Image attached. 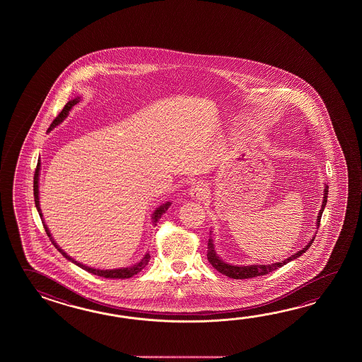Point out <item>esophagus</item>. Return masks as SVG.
<instances>
[{
  "mask_svg": "<svg viewBox=\"0 0 362 362\" xmlns=\"http://www.w3.org/2000/svg\"><path fill=\"white\" fill-rule=\"evenodd\" d=\"M189 194L194 199H204L208 194V185L204 181H198L190 187Z\"/></svg>",
  "mask_w": 362,
  "mask_h": 362,
  "instance_id": "esophagus-1",
  "label": "esophagus"
}]
</instances>
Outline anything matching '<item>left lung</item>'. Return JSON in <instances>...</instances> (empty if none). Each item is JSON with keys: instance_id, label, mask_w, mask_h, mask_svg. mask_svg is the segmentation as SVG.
<instances>
[{"instance_id": "1", "label": "left lung", "mask_w": 362, "mask_h": 362, "mask_svg": "<svg viewBox=\"0 0 362 362\" xmlns=\"http://www.w3.org/2000/svg\"><path fill=\"white\" fill-rule=\"evenodd\" d=\"M327 195H329V186L325 184V189H323V200H322V207L320 209V212H318V216H317V229H318V226H320V221H321V216L323 214V209L326 207V203H327ZM212 233L214 231L211 230V238L208 239V251H207V259L209 264L215 268L217 272H220L221 274H225L226 277L234 278V279H246V278H254L259 277V276H265V274H268L270 272H274V270L278 269V268H281V267H284L286 265L287 262H291V260H295V259H298L299 256L304 254L305 251H307L308 248L310 247V245L313 243V240H315V237L309 240V243H308L307 246L304 247L303 250L300 251H298L296 254L291 255L290 257H287L286 260H284L282 262H274V264H252V265H233V264H229V262H223V259L217 255L215 250V240H214V237H212ZM315 234H317V231H315Z\"/></svg>"}]
</instances>
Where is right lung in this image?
I'll list each match as a JSON object with an SVG mask.
<instances>
[{"label": "right lung", "instance_id": "obj_1", "mask_svg": "<svg viewBox=\"0 0 362 362\" xmlns=\"http://www.w3.org/2000/svg\"><path fill=\"white\" fill-rule=\"evenodd\" d=\"M80 102V97H76V98H74V100H69L67 103H66V106L63 107V110L61 111V114L57 116L54 119V122L52 123V125L49 127V129L47 132L53 131L57 125H59V124L69 116V111H71V108L74 107L75 105H77ZM40 168H41V165H40V162L37 163V168H36V172H35V180H33V195H35V204H36V208H37V212H39L40 217H41V221L44 223V228H45V231H47V237L50 238L52 240V243L54 245L55 248L61 252L67 260H69L71 262H74V264H76L77 267H80L81 269L86 270V272H89V273H92L94 276H100V277L103 278H117V279H125V278H131L134 276V274H137L139 272L144 269L145 267L147 265V262H150V255L148 252L145 254V256L139 260V262H136L134 265H132V267H128V268H117V269H95V268H90V267H86L84 264H81V262H76L75 259H72L69 255L66 254L63 250H62L61 247L58 246L57 243H55L54 238L52 237V234H50V231H49V228H47V225H45V221H44V218H42V212H41V208H40V198H39V176H40ZM170 202H167V203H164L162 206H159V207L156 208L154 211V214L151 216V218H153V223L156 225V221L162 217L163 214H165V211L170 208Z\"/></svg>", "mask_w": 362, "mask_h": 362}]
</instances>
